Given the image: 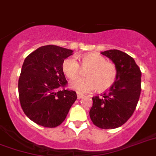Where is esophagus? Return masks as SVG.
<instances>
[{
	"label": "esophagus",
	"mask_w": 156,
	"mask_h": 156,
	"mask_svg": "<svg viewBox=\"0 0 156 156\" xmlns=\"http://www.w3.org/2000/svg\"><path fill=\"white\" fill-rule=\"evenodd\" d=\"M77 96H78V99H81L82 98H83V95H82V94L78 93L77 94Z\"/></svg>",
	"instance_id": "34e87169"
}]
</instances>
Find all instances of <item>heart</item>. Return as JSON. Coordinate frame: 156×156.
Returning <instances> with one entry per match:
<instances>
[{
  "label": "heart",
  "mask_w": 156,
  "mask_h": 156,
  "mask_svg": "<svg viewBox=\"0 0 156 156\" xmlns=\"http://www.w3.org/2000/svg\"><path fill=\"white\" fill-rule=\"evenodd\" d=\"M82 66L89 67L86 72L87 77L76 78L69 82V87L80 94L89 93L98 88L103 91L115 83L117 78V68L111 62H108L101 54L90 53L81 58ZM63 73L69 78L78 76L80 66L75 57H68L62 62Z\"/></svg>",
  "instance_id": "1"
}]
</instances>
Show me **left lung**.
I'll list each match as a JSON object with an SVG mask.
<instances>
[{
  "label": "left lung",
  "mask_w": 156,
  "mask_h": 156,
  "mask_svg": "<svg viewBox=\"0 0 156 156\" xmlns=\"http://www.w3.org/2000/svg\"><path fill=\"white\" fill-rule=\"evenodd\" d=\"M101 54L110 58L117 68V78L102 97H93L90 117L99 128L122 126L135 111L141 93V71L134 58L118 49Z\"/></svg>",
  "instance_id": "left-lung-1"
}]
</instances>
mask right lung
Masks as SVG:
<instances>
[{
	"label": "right lung",
	"mask_w": 156,
	"mask_h": 156,
	"mask_svg": "<svg viewBox=\"0 0 156 156\" xmlns=\"http://www.w3.org/2000/svg\"><path fill=\"white\" fill-rule=\"evenodd\" d=\"M73 50L49 45L29 54L18 81L19 99L24 113L35 123L55 127L65 120L75 100V91L64 88L67 81L62 62Z\"/></svg>",
	"instance_id": "obj_1"
}]
</instances>
